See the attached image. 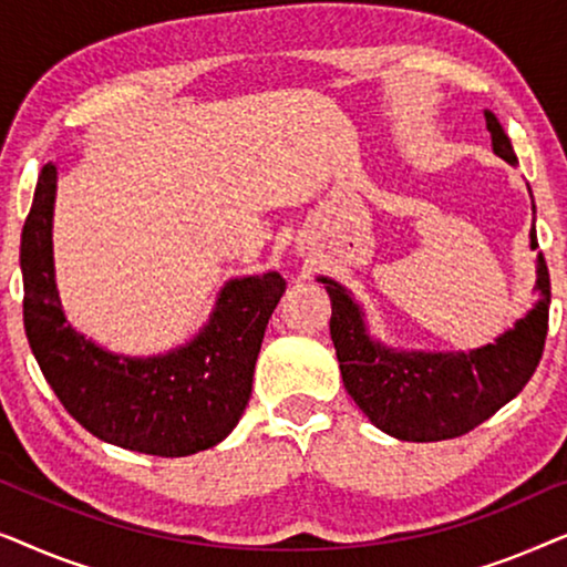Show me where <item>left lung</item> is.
<instances>
[{
  "mask_svg": "<svg viewBox=\"0 0 567 567\" xmlns=\"http://www.w3.org/2000/svg\"><path fill=\"white\" fill-rule=\"evenodd\" d=\"M493 152L516 165L498 118L485 111ZM534 204V200H532ZM537 250V231H529ZM332 301L330 336L340 374L369 421L402 441H444L470 433L514 400L545 351L549 324V270L537 255V307L498 343L470 353H394L371 343L359 307L336 281L322 278Z\"/></svg>",
  "mask_w": 567,
  "mask_h": 567,
  "instance_id": "1",
  "label": "left lung"
}]
</instances>
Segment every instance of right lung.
Wrapping results in <instances>:
<instances>
[{
  "label": "right lung",
  "instance_id": "add662e5",
  "mask_svg": "<svg viewBox=\"0 0 567 567\" xmlns=\"http://www.w3.org/2000/svg\"><path fill=\"white\" fill-rule=\"evenodd\" d=\"M56 165L38 175L22 227V322L45 382L92 436L131 452L188 456L229 436L252 392L266 324L286 281L278 274L224 286L206 330L159 359L105 353L76 336L61 312L53 281L51 216Z\"/></svg>",
  "mask_w": 567,
  "mask_h": 567
}]
</instances>
